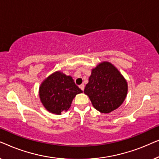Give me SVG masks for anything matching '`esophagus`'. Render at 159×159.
<instances>
[{
    "label": "esophagus",
    "instance_id": "obj_1",
    "mask_svg": "<svg viewBox=\"0 0 159 159\" xmlns=\"http://www.w3.org/2000/svg\"><path fill=\"white\" fill-rule=\"evenodd\" d=\"M80 88L81 89V90L83 91L84 90V84H80Z\"/></svg>",
    "mask_w": 159,
    "mask_h": 159
}]
</instances>
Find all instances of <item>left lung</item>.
Segmentation results:
<instances>
[{
    "label": "left lung",
    "mask_w": 159,
    "mask_h": 159,
    "mask_svg": "<svg viewBox=\"0 0 159 159\" xmlns=\"http://www.w3.org/2000/svg\"><path fill=\"white\" fill-rule=\"evenodd\" d=\"M127 91V80L120 71L111 63L103 61L92 69L84 93L95 109L108 114L123 103Z\"/></svg>",
    "instance_id": "1"
}]
</instances>
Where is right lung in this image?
<instances>
[{"instance_id": "obj_1", "label": "right lung", "mask_w": 159, "mask_h": 159, "mask_svg": "<svg viewBox=\"0 0 159 159\" xmlns=\"http://www.w3.org/2000/svg\"><path fill=\"white\" fill-rule=\"evenodd\" d=\"M71 76L57 71L43 80L39 88L41 103L52 114L61 115L70 108L76 95L82 93Z\"/></svg>"}]
</instances>
